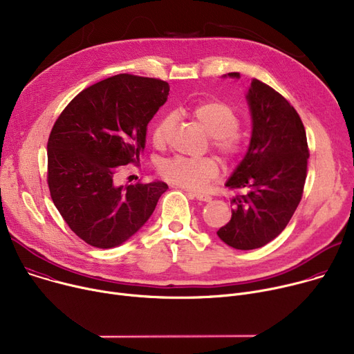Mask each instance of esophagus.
I'll return each instance as SVG.
<instances>
[{
    "mask_svg": "<svg viewBox=\"0 0 354 354\" xmlns=\"http://www.w3.org/2000/svg\"><path fill=\"white\" fill-rule=\"evenodd\" d=\"M188 196L189 197H194V198H197L200 201H205V203L211 201V196H208L205 193H192V192H188Z\"/></svg>",
    "mask_w": 354,
    "mask_h": 354,
    "instance_id": "esophagus-1",
    "label": "esophagus"
}]
</instances>
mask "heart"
I'll return each mask as SVG.
<instances>
[{
  "label": "heart",
  "instance_id": "1",
  "mask_svg": "<svg viewBox=\"0 0 354 354\" xmlns=\"http://www.w3.org/2000/svg\"><path fill=\"white\" fill-rule=\"evenodd\" d=\"M189 115L209 134L211 147L225 160H235L242 154L245 149V138L236 129L239 119L231 104L220 99H209L193 106ZM174 124L176 116L173 113L162 115L153 127V143L156 146L165 145ZM158 173L174 185L201 189L218 177L220 166L214 157L188 158L177 156L161 161Z\"/></svg>",
  "mask_w": 354,
  "mask_h": 354
}]
</instances>
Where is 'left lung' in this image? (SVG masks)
Segmentation results:
<instances>
[{
    "label": "left lung",
    "instance_id": "8db88e82",
    "mask_svg": "<svg viewBox=\"0 0 354 354\" xmlns=\"http://www.w3.org/2000/svg\"><path fill=\"white\" fill-rule=\"evenodd\" d=\"M247 100L250 147L225 184L239 193L231 200L230 223L216 231L227 245L242 251L261 248L285 230L302 200L309 158L305 126L281 93L252 79Z\"/></svg>",
    "mask_w": 354,
    "mask_h": 354
}]
</instances>
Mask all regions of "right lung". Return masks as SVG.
Masks as SVG:
<instances>
[{"instance_id": "right-lung-1", "label": "right lung", "mask_w": 354, "mask_h": 354, "mask_svg": "<svg viewBox=\"0 0 354 354\" xmlns=\"http://www.w3.org/2000/svg\"><path fill=\"white\" fill-rule=\"evenodd\" d=\"M165 80L115 75L77 93L48 139L50 198L69 228L107 250L138 232L169 185H118L122 166L138 165L147 124L167 100Z\"/></svg>"}]
</instances>
